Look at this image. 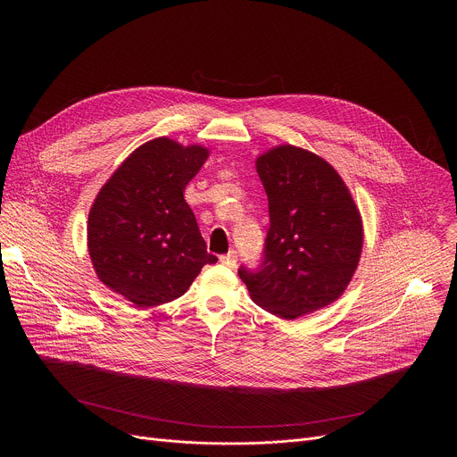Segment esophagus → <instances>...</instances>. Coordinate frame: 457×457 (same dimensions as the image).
I'll return each instance as SVG.
<instances>
[{
  "label": "esophagus",
  "mask_w": 457,
  "mask_h": 457,
  "mask_svg": "<svg viewBox=\"0 0 457 457\" xmlns=\"http://www.w3.org/2000/svg\"><path fill=\"white\" fill-rule=\"evenodd\" d=\"M220 262H222L226 268H235V266H237V253H235V251H229L228 254H222V256H220Z\"/></svg>",
  "instance_id": "34e87169"
}]
</instances>
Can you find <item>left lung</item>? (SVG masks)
Returning a JSON list of instances; mask_svg holds the SVG:
<instances>
[{"label":"left lung","mask_w":457,"mask_h":457,"mask_svg":"<svg viewBox=\"0 0 457 457\" xmlns=\"http://www.w3.org/2000/svg\"><path fill=\"white\" fill-rule=\"evenodd\" d=\"M270 203V229L258 270H238L253 302L295 320L342 296L363 247L358 206L321 157L282 145L256 159Z\"/></svg>","instance_id":"8db88e82"}]
</instances>
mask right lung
Segmentation results:
<instances>
[{
  "label": "right lung",
  "mask_w": 457,
  "mask_h": 457,
  "mask_svg": "<svg viewBox=\"0 0 457 457\" xmlns=\"http://www.w3.org/2000/svg\"><path fill=\"white\" fill-rule=\"evenodd\" d=\"M210 150L157 137L113 171L88 213V253L99 280L137 307L182 296L206 264L197 219L184 201Z\"/></svg>",
  "instance_id": "right-lung-1"
}]
</instances>
